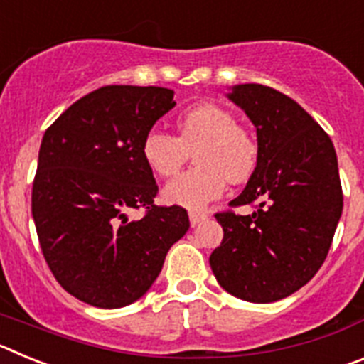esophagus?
Here are the masks:
<instances>
[{"label": "esophagus", "instance_id": "34e87169", "mask_svg": "<svg viewBox=\"0 0 364 364\" xmlns=\"http://www.w3.org/2000/svg\"><path fill=\"white\" fill-rule=\"evenodd\" d=\"M208 218V215L200 213V211H189V222H191V228L198 226L200 222H204Z\"/></svg>", "mask_w": 364, "mask_h": 364}]
</instances>
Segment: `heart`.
Listing matches in <instances>:
<instances>
[{
    "instance_id": "heart-1",
    "label": "heart",
    "mask_w": 364,
    "mask_h": 364,
    "mask_svg": "<svg viewBox=\"0 0 364 364\" xmlns=\"http://www.w3.org/2000/svg\"><path fill=\"white\" fill-rule=\"evenodd\" d=\"M178 136L153 129L142 142V159L156 176H171L195 153V164L162 189L164 202L186 210H202L226 188L252 175L259 159L253 136L237 125L228 109L200 104L176 118Z\"/></svg>"
}]
</instances>
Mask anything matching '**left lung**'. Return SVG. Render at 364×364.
Wrapping results in <instances>:
<instances>
[{"label": "left lung", "instance_id": "left-lung-1", "mask_svg": "<svg viewBox=\"0 0 364 364\" xmlns=\"http://www.w3.org/2000/svg\"><path fill=\"white\" fill-rule=\"evenodd\" d=\"M228 98L257 129L259 159L231 205L252 215L217 213L224 230L210 264L218 284L247 302H275L319 272L343 213L333 144L290 96L260 83L231 87Z\"/></svg>", "mask_w": 364, "mask_h": 364}]
</instances>
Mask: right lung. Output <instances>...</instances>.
<instances>
[{
	"mask_svg": "<svg viewBox=\"0 0 364 364\" xmlns=\"http://www.w3.org/2000/svg\"><path fill=\"white\" fill-rule=\"evenodd\" d=\"M164 87L107 85L74 102L41 140L32 218L63 290L96 308L147 294L169 247L189 230L180 205L159 208L142 159L151 127L176 105ZM144 207L134 221L127 213Z\"/></svg>",
	"mask_w": 364,
	"mask_h": 364,
	"instance_id": "1",
	"label": "right lung"
}]
</instances>
